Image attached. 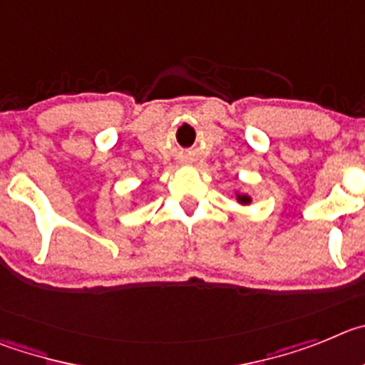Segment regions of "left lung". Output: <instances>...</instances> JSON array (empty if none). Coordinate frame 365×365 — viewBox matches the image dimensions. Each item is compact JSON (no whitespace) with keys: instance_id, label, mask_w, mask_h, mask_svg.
<instances>
[{"instance_id":"1","label":"left lung","mask_w":365,"mask_h":365,"mask_svg":"<svg viewBox=\"0 0 365 365\" xmlns=\"http://www.w3.org/2000/svg\"><path fill=\"white\" fill-rule=\"evenodd\" d=\"M236 200H238L242 205H249V203H251V196L247 195H236Z\"/></svg>"}]
</instances>
